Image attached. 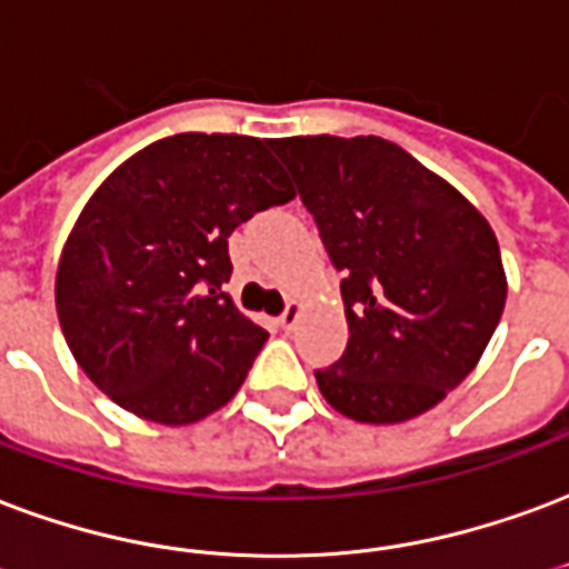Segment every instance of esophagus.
<instances>
[{"mask_svg": "<svg viewBox=\"0 0 569 569\" xmlns=\"http://www.w3.org/2000/svg\"><path fill=\"white\" fill-rule=\"evenodd\" d=\"M300 315H302L300 302H288V309L281 311L279 323H281V327H284V330H290V327H297V320H300Z\"/></svg>", "mask_w": 569, "mask_h": 569, "instance_id": "34e87169", "label": "esophagus"}]
</instances>
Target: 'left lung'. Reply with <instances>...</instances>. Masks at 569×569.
<instances>
[{
    "label": "left lung",
    "instance_id": "obj_1",
    "mask_svg": "<svg viewBox=\"0 0 569 569\" xmlns=\"http://www.w3.org/2000/svg\"><path fill=\"white\" fill-rule=\"evenodd\" d=\"M345 272L348 348L318 387L357 422L420 417L471 375L507 300L501 249L471 200L383 138L269 140Z\"/></svg>",
    "mask_w": 569,
    "mask_h": 569
}]
</instances>
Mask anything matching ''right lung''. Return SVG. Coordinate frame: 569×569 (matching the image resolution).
Masks as SVG:
<instances>
[{
	"instance_id": "1",
	"label": "right lung",
	"mask_w": 569,
	"mask_h": 569,
	"mask_svg": "<svg viewBox=\"0 0 569 569\" xmlns=\"http://www.w3.org/2000/svg\"><path fill=\"white\" fill-rule=\"evenodd\" d=\"M293 194L269 140L246 134L188 131L122 161L57 269L59 327L89 381L161 426L228 405L267 341L221 290L228 237Z\"/></svg>"
}]
</instances>
